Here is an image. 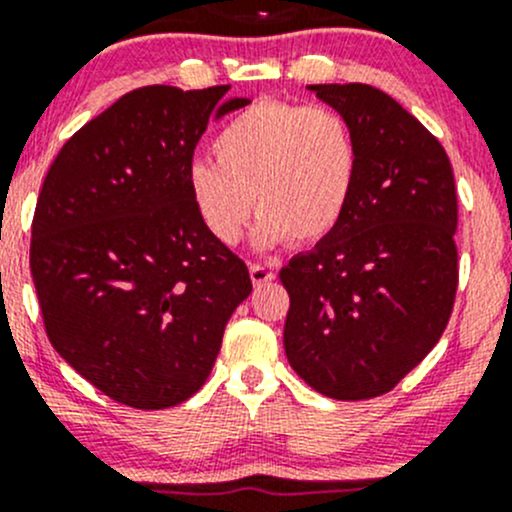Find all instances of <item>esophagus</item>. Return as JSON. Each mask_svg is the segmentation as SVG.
<instances>
[{
    "instance_id": "34e87169",
    "label": "esophagus",
    "mask_w": 512,
    "mask_h": 512,
    "mask_svg": "<svg viewBox=\"0 0 512 512\" xmlns=\"http://www.w3.org/2000/svg\"><path fill=\"white\" fill-rule=\"evenodd\" d=\"M249 273H251V280H254V285H266L271 283L273 278H276V273H273V268L263 266V263H251L249 266Z\"/></svg>"
}]
</instances>
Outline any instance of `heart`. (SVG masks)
Masks as SVG:
<instances>
[{"mask_svg":"<svg viewBox=\"0 0 512 512\" xmlns=\"http://www.w3.org/2000/svg\"><path fill=\"white\" fill-rule=\"evenodd\" d=\"M214 161H192L188 190L219 244H234L258 210L254 244H312L339 227L359 175V144L332 107L258 102L222 126Z\"/></svg>","mask_w":512,"mask_h":512,"instance_id":"1","label":"heart"}]
</instances>
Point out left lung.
<instances>
[{
    "instance_id": "left-lung-1",
    "label": "left lung",
    "mask_w": 512,
    "mask_h": 512,
    "mask_svg": "<svg viewBox=\"0 0 512 512\" xmlns=\"http://www.w3.org/2000/svg\"><path fill=\"white\" fill-rule=\"evenodd\" d=\"M351 124L359 175L332 234L280 271L283 346L317 393H388L439 342L454 307L456 188L442 144L393 97L361 82L307 85Z\"/></svg>"
}]
</instances>
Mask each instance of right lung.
<instances>
[{
    "mask_svg": "<svg viewBox=\"0 0 512 512\" xmlns=\"http://www.w3.org/2000/svg\"><path fill=\"white\" fill-rule=\"evenodd\" d=\"M229 85H148L70 136L31 227V276L53 349L117 403L163 410L202 388L249 268L197 217L188 168Z\"/></svg>",
    "mask_w": 512,
    "mask_h": 512,
    "instance_id": "obj_1",
    "label": "right lung"
}]
</instances>
